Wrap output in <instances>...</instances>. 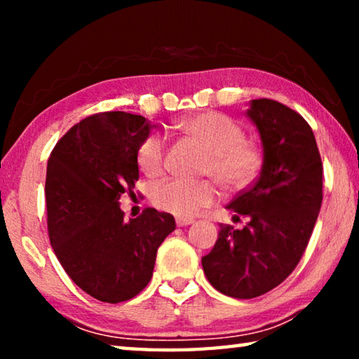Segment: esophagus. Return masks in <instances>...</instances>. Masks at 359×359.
Returning <instances> with one entry per match:
<instances>
[{"instance_id":"1","label":"esophagus","mask_w":359,"mask_h":359,"mask_svg":"<svg viewBox=\"0 0 359 359\" xmlns=\"http://www.w3.org/2000/svg\"><path fill=\"white\" fill-rule=\"evenodd\" d=\"M193 222H194L193 218H182V217L175 218V223H177V226H188V224H191Z\"/></svg>"}]
</instances>
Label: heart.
<instances>
[{"mask_svg": "<svg viewBox=\"0 0 359 359\" xmlns=\"http://www.w3.org/2000/svg\"><path fill=\"white\" fill-rule=\"evenodd\" d=\"M185 136L208 151L204 172L231 191L244 190L257 177L263 165V151L245 139L242 126L218 112H203L184 118L177 125ZM166 137L150 133L137 149V165L149 177L165 168ZM218 190L210 180L166 179L151 187L150 199L156 209L177 217H193L214 204Z\"/></svg>", "mask_w": 359, "mask_h": 359, "instance_id": "1", "label": "heart"}]
</instances>
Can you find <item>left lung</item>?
I'll list each match as a JSON object with an SVG mask.
<instances>
[{"label": "left lung", "mask_w": 359, "mask_h": 359, "mask_svg": "<svg viewBox=\"0 0 359 359\" xmlns=\"http://www.w3.org/2000/svg\"><path fill=\"white\" fill-rule=\"evenodd\" d=\"M247 117L263 145L257 182L226 209L242 229L222 226L203 257L208 280L220 293L252 299L287 278L311 239L323 199V166L313 131L293 109L274 100H252Z\"/></svg>", "instance_id": "left-lung-1"}]
</instances>
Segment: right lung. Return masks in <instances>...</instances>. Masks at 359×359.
<instances>
[{
  "label": "right lung",
  "mask_w": 359,
  "mask_h": 359,
  "mask_svg": "<svg viewBox=\"0 0 359 359\" xmlns=\"http://www.w3.org/2000/svg\"><path fill=\"white\" fill-rule=\"evenodd\" d=\"M154 125L128 112L79 121L47 161L48 238L66 274L95 299L117 304L141 293L156 250L175 229L168 212L147 208L123 220L120 198L139 179L137 149Z\"/></svg>",
  "instance_id": "1"
}]
</instances>
